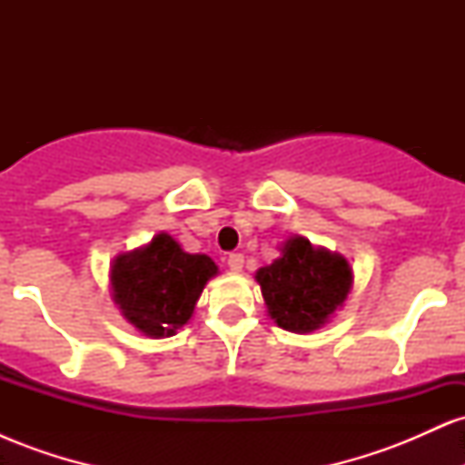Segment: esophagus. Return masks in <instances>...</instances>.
Listing matches in <instances>:
<instances>
[{
  "mask_svg": "<svg viewBox=\"0 0 465 465\" xmlns=\"http://www.w3.org/2000/svg\"><path fill=\"white\" fill-rule=\"evenodd\" d=\"M242 264H244V255L242 253H229L227 255V266L232 271H242Z\"/></svg>",
  "mask_w": 465,
  "mask_h": 465,
  "instance_id": "34e87169",
  "label": "esophagus"
}]
</instances>
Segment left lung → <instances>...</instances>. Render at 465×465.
I'll return each mask as SVG.
<instances>
[{"label": "left lung", "mask_w": 465, "mask_h": 465, "mask_svg": "<svg viewBox=\"0 0 465 465\" xmlns=\"http://www.w3.org/2000/svg\"><path fill=\"white\" fill-rule=\"evenodd\" d=\"M271 319L291 332H311L348 297L351 269L343 255L291 238L282 258L255 275Z\"/></svg>", "instance_id": "left-lung-1"}]
</instances>
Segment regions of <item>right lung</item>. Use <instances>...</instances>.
Returning a JSON list of instances; mask_svg holds the SVG:
<instances>
[{
  "label": "right lung",
  "instance_id": "1",
  "mask_svg": "<svg viewBox=\"0 0 465 465\" xmlns=\"http://www.w3.org/2000/svg\"><path fill=\"white\" fill-rule=\"evenodd\" d=\"M218 273L207 255L185 253L168 233L124 253L111 266L114 300L148 336H170L188 323L207 280Z\"/></svg>",
  "mask_w": 465,
  "mask_h": 465
}]
</instances>
